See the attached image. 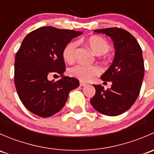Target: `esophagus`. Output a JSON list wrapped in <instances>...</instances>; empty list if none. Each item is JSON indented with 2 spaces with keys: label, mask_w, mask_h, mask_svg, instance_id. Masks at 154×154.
<instances>
[{
  "label": "esophagus",
  "mask_w": 154,
  "mask_h": 154,
  "mask_svg": "<svg viewBox=\"0 0 154 154\" xmlns=\"http://www.w3.org/2000/svg\"><path fill=\"white\" fill-rule=\"evenodd\" d=\"M86 85V83H84V82L83 81H80V86H85Z\"/></svg>",
  "instance_id": "esophagus-1"
}]
</instances>
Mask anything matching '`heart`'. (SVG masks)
Listing matches in <instances>:
<instances>
[{"mask_svg":"<svg viewBox=\"0 0 154 154\" xmlns=\"http://www.w3.org/2000/svg\"><path fill=\"white\" fill-rule=\"evenodd\" d=\"M87 43L93 52L97 55H103L110 51L109 44L102 37L98 35H93L87 39ZM77 43L71 42L66 45L63 51V60L68 63H71L75 59V52ZM100 68L97 66H85L77 65L71 68L68 71L70 76L81 81H89L94 77L100 74Z\"/></svg>","mask_w":154,"mask_h":154,"instance_id":"1","label":"heart"}]
</instances>
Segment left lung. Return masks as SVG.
<instances>
[{
    "label": "left lung",
    "instance_id": "1",
    "mask_svg": "<svg viewBox=\"0 0 154 154\" xmlns=\"http://www.w3.org/2000/svg\"><path fill=\"white\" fill-rule=\"evenodd\" d=\"M94 32L109 36L116 52L112 65L100 77L103 81L112 83L111 88L104 90L101 85H94L96 92L90 103L101 114L119 116L133 106L139 96L144 75L142 48L124 29L112 27Z\"/></svg>",
    "mask_w": 154,
    "mask_h": 154
}]
</instances>
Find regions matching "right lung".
Returning a JSON list of instances; mask_svg holds the SVG:
<instances>
[{
  "label": "right lung",
  "instance_id": "add662e5",
  "mask_svg": "<svg viewBox=\"0 0 154 154\" xmlns=\"http://www.w3.org/2000/svg\"><path fill=\"white\" fill-rule=\"evenodd\" d=\"M83 32L42 27L27 34L15 58V85L24 106L33 114L47 118L63 108L71 90L80 85L74 77L63 75L66 65L63 51ZM63 77L55 82L53 73Z\"/></svg>",
  "mask_w": 154,
  "mask_h": 154
}]
</instances>
